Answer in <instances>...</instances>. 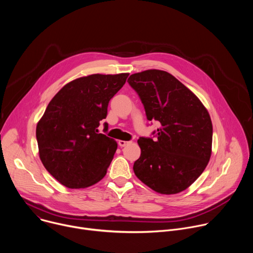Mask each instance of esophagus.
I'll list each match as a JSON object with an SVG mask.
<instances>
[{
  "instance_id": "1",
  "label": "esophagus",
  "mask_w": 253,
  "mask_h": 253,
  "mask_svg": "<svg viewBox=\"0 0 253 253\" xmlns=\"http://www.w3.org/2000/svg\"><path fill=\"white\" fill-rule=\"evenodd\" d=\"M129 143H130V141H123V140H119L118 141V144H119L120 147H124V146L128 145Z\"/></svg>"
}]
</instances>
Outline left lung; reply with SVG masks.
Masks as SVG:
<instances>
[{
    "label": "left lung",
    "instance_id": "1",
    "mask_svg": "<svg viewBox=\"0 0 253 253\" xmlns=\"http://www.w3.org/2000/svg\"><path fill=\"white\" fill-rule=\"evenodd\" d=\"M149 121L160 128L153 137H140L141 155L133 170L141 181L161 194L185 190L208 164L212 123L200 100L171 74L147 70L131 75Z\"/></svg>",
    "mask_w": 253,
    "mask_h": 253
}]
</instances>
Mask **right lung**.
<instances>
[{
    "instance_id": "obj_1",
    "label": "right lung",
    "mask_w": 253,
    "mask_h": 253,
    "mask_svg": "<svg viewBox=\"0 0 253 253\" xmlns=\"http://www.w3.org/2000/svg\"><path fill=\"white\" fill-rule=\"evenodd\" d=\"M129 74H94L65 85L51 100L36 129L40 159L68 188L91 186L106 175L117 142L98 132L108 104ZM108 124L104 123L107 131Z\"/></svg>"
}]
</instances>
